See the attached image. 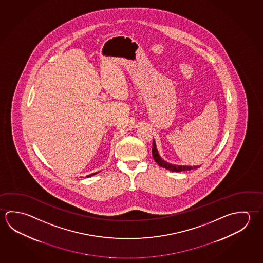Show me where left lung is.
I'll list each match as a JSON object with an SVG mask.
<instances>
[{
  "label": "left lung",
  "mask_w": 263,
  "mask_h": 263,
  "mask_svg": "<svg viewBox=\"0 0 263 263\" xmlns=\"http://www.w3.org/2000/svg\"><path fill=\"white\" fill-rule=\"evenodd\" d=\"M152 157L154 159V161H156L159 165L165 168L167 170L172 171V172H183V171L192 170V169H198L200 167V165L198 166H189V165H175L170 162H167L164 161L161 155L159 154V152L157 149L156 143L155 140L153 139V144H152Z\"/></svg>",
  "instance_id": "1"
}]
</instances>
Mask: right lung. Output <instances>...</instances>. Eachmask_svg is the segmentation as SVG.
<instances>
[{
    "instance_id": "obj_1",
    "label": "right lung",
    "mask_w": 263,
    "mask_h": 263,
    "mask_svg": "<svg viewBox=\"0 0 263 263\" xmlns=\"http://www.w3.org/2000/svg\"><path fill=\"white\" fill-rule=\"evenodd\" d=\"M96 174H98V172H96V173H93V174H90V175H87V177H90V176H92V175H96Z\"/></svg>"
}]
</instances>
